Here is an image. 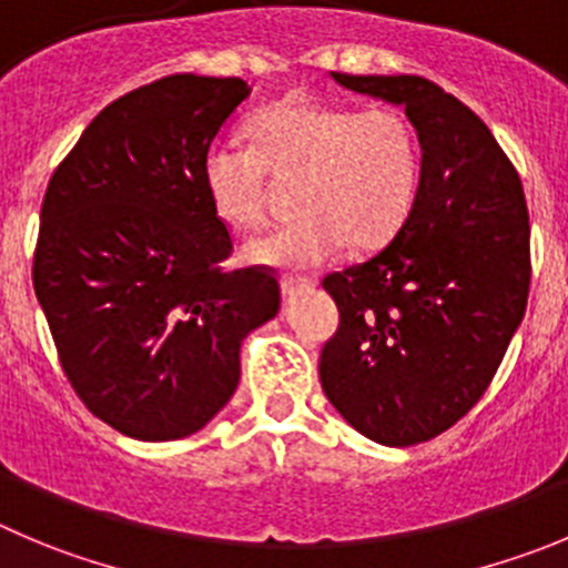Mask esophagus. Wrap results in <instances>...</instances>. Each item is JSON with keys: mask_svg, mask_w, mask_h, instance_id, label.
<instances>
[{"mask_svg": "<svg viewBox=\"0 0 568 568\" xmlns=\"http://www.w3.org/2000/svg\"><path fill=\"white\" fill-rule=\"evenodd\" d=\"M280 285H283V294H296V291H308L314 288V280L311 277H294V274H288V277L280 280Z\"/></svg>", "mask_w": 568, "mask_h": 568, "instance_id": "esophagus-1", "label": "esophagus"}]
</instances>
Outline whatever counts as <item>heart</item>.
I'll use <instances>...</instances> for the list:
<instances>
[{
  "label": "heart",
  "mask_w": 568,
  "mask_h": 568,
  "mask_svg": "<svg viewBox=\"0 0 568 568\" xmlns=\"http://www.w3.org/2000/svg\"><path fill=\"white\" fill-rule=\"evenodd\" d=\"M252 148L212 142L201 159V182L221 221L254 230L266 221V173L294 182L296 219L246 243L252 263L311 268L349 241L378 248L404 230L423 176V145L397 109H353L285 98L248 123Z\"/></svg>",
  "instance_id": "b5f03b06"
}]
</instances>
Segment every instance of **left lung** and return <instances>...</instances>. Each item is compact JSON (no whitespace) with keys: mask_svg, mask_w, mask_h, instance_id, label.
<instances>
[{"mask_svg":"<svg viewBox=\"0 0 568 568\" xmlns=\"http://www.w3.org/2000/svg\"><path fill=\"white\" fill-rule=\"evenodd\" d=\"M331 75L404 105L423 145L404 230L322 280L338 308L320 358L322 389L364 437L406 448L474 409L521 325L532 274L527 199L490 129L437 83Z\"/></svg>","mask_w":568,"mask_h":568,"instance_id":"8db88e82","label":"left lung"}]
</instances>
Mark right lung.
<instances>
[{
  "instance_id": "right-lung-1",
  "label": "right lung",
  "mask_w": 568,
  "mask_h": 568,
  "mask_svg": "<svg viewBox=\"0 0 568 568\" xmlns=\"http://www.w3.org/2000/svg\"><path fill=\"white\" fill-rule=\"evenodd\" d=\"M252 89L171 75L105 105L47 184L33 288L87 409L125 437L204 428L241 381V342L274 320L268 266L221 272L232 237L201 159Z\"/></svg>"
}]
</instances>
